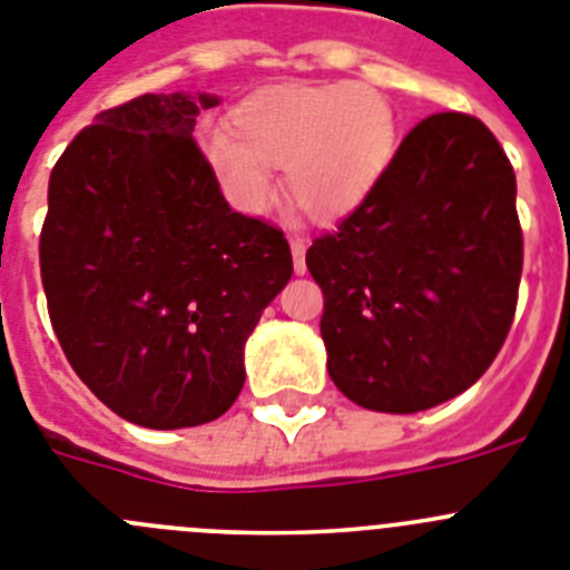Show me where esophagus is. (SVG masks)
<instances>
[{
	"instance_id": "esophagus-1",
	"label": "esophagus",
	"mask_w": 570,
	"mask_h": 570,
	"mask_svg": "<svg viewBox=\"0 0 570 570\" xmlns=\"http://www.w3.org/2000/svg\"><path fill=\"white\" fill-rule=\"evenodd\" d=\"M305 248H307L305 237H291V254H294V271H296V274H305V271H307Z\"/></svg>"
}]
</instances>
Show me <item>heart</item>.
<instances>
[{
  "label": "heart",
  "instance_id": "obj_1",
  "mask_svg": "<svg viewBox=\"0 0 570 570\" xmlns=\"http://www.w3.org/2000/svg\"><path fill=\"white\" fill-rule=\"evenodd\" d=\"M232 126L200 129V153L237 212L257 214L276 191L274 166L302 212L336 220L362 206L399 153L390 98L370 83L291 81L245 98Z\"/></svg>",
  "mask_w": 570,
  "mask_h": 570
}]
</instances>
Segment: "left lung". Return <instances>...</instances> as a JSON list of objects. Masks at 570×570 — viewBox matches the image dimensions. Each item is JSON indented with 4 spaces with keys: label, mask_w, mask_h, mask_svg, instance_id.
Segmentation results:
<instances>
[{
    "label": "left lung",
    "mask_w": 570,
    "mask_h": 570,
    "mask_svg": "<svg viewBox=\"0 0 570 570\" xmlns=\"http://www.w3.org/2000/svg\"><path fill=\"white\" fill-rule=\"evenodd\" d=\"M305 263L325 294L327 373L353 404L406 415L461 395L503 347L523 271L498 138L472 115L424 118Z\"/></svg>",
    "instance_id": "8db88e82"
}]
</instances>
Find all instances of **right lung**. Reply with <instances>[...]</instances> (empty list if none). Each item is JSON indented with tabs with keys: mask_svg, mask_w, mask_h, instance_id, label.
Returning <instances> with one entry per match:
<instances>
[{
	"mask_svg": "<svg viewBox=\"0 0 570 570\" xmlns=\"http://www.w3.org/2000/svg\"><path fill=\"white\" fill-rule=\"evenodd\" d=\"M208 92L132 98L72 138L50 175L39 259L78 379L149 430L220 417L245 342L294 274L279 228L232 212L197 149Z\"/></svg>",
	"mask_w": 570,
	"mask_h": 570,
	"instance_id": "right-lung-1",
	"label": "right lung"
}]
</instances>
